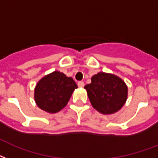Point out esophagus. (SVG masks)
Here are the masks:
<instances>
[{
	"label": "esophagus",
	"instance_id": "obj_1",
	"mask_svg": "<svg viewBox=\"0 0 158 158\" xmlns=\"http://www.w3.org/2000/svg\"><path fill=\"white\" fill-rule=\"evenodd\" d=\"M78 86H79V88H83L84 86V83L83 81L78 82Z\"/></svg>",
	"mask_w": 158,
	"mask_h": 158
}]
</instances>
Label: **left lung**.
Masks as SVG:
<instances>
[{"label":"left lung","mask_w":158,"mask_h":158,"mask_svg":"<svg viewBox=\"0 0 158 158\" xmlns=\"http://www.w3.org/2000/svg\"><path fill=\"white\" fill-rule=\"evenodd\" d=\"M84 89L94 108L103 114H115L127 101V84L115 74L99 72Z\"/></svg>","instance_id":"obj_1"}]
</instances>
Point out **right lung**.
Instances as JSON below:
<instances>
[{
	"label": "right lung",
	"mask_w": 158,
	"mask_h": 158,
	"mask_svg": "<svg viewBox=\"0 0 158 158\" xmlns=\"http://www.w3.org/2000/svg\"><path fill=\"white\" fill-rule=\"evenodd\" d=\"M77 88L76 83L71 77H67L60 71H54L40 79L35 88L34 98L40 109L49 114H55L67 105Z\"/></svg>",
	"instance_id": "add662e5"
}]
</instances>
